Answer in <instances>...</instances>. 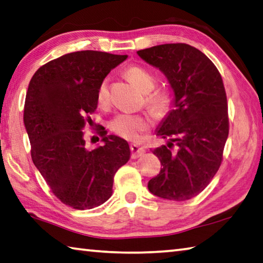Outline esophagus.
Returning <instances> with one entry per match:
<instances>
[{
  "instance_id": "1",
  "label": "esophagus",
  "mask_w": 263,
  "mask_h": 263,
  "mask_svg": "<svg viewBox=\"0 0 263 263\" xmlns=\"http://www.w3.org/2000/svg\"><path fill=\"white\" fill-rule=\"evenodd\" d=\"M130 149H131L132 159H138V157H140L141 155H144V153L146 152L145 148H142V147L138 146L136 144H132L130 146Z\"/></svg>"
}]
</instances>
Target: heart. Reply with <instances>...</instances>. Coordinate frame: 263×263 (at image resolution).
Here are the masks:
<instances>
[{"instance_id": "obj_1", "label": "heart", "mask_w": 263, "mask_h": 263, "mask_svg": "<svg viewBox=\"0 0 263 263\" xmlns=\"http://www.w3.org/2000/svg\"><path fill=\"white\" fill-rule=\"evenodd\" d=\"M125 76L138 88L145 92V102L149 110L156 116H161L169 110L171 106V93L165 88L154 89L156 78L151 71L140 65H130L125 70ZM97 101L100 107H107L110 101L109 93V78H103L98 86ZM151 119L144 114L121 112L109 121V128L123 139L136 141L141 133L148 130Z\"/></svg>"}]
</instances>
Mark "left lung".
Segmentation results:
<instances>
[{"label": "left lung", "mask_w": 263, "mask_h": 263, "mask_svg": "<svg viewBox=\"0 0 263 263\" xmlns=\"http://www.w3.org/2000/svg\"><path fill=\"white\" fill-rule=\"evenodd\" d=\"M137 52L166 76L175 93V108L157 130L170 142L152 151L162 168L148 181V190L156 197L185 201L207 187L223 161L229 115L221 73L202 51L186 44Z\"/></svg>", "instance_id": "1"}]
</instances>
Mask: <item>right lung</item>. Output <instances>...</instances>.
<instances>
[{
  "mask_svg": "<svg viewBox=\"0 0 263 263\" xmlns=\"http://www.w3.org/2000/svg\"><path fill=\"white\" fill-rule=\"evenodd\" d=\"M126 55L82 50L55 59L33 76L24 106L31 156L55 197L74 209H92L111 197L114 176L130 159L127 142L97 132L103 146L87 151L84 128H93L97 90Z\"/></svg>",
  "mask_w": 263,
  "mask_h": 263,
  "instance_id": "right-lung-1",
  "label": "right lung"
}]
</instances>
